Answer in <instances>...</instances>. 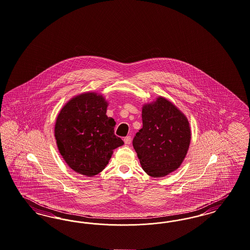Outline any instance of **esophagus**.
<instances>
[{
  "label": "esophagus",
  "mask_w": 250,
  "mask_h": 250,
  "mask_svg": "<svg viewBox=\"0 0 250 250\" xmlns=\"http://www.w3.org/2000/svg\"><path fill=\"white\" fill-rule=\"evenodd\" d=\"M124 143H125L126 145H129V144L131 143V137H130V136H126V137L124 138Z\"/></svg>",
  "instance_id": "34e87169"
}]
</instances>
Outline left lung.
<instances>
[{
    "mask_svg": "<svg viewBox=\"0 0 250 250\" xmlns=\"http://www.w3.org/2000/svg\"><path fill=\"white\" fill-rule=\"evenodd\" d=\"M143 128L132 145L143 169L151 177L171 173L183 163L191 141V129L184 113L164 97L146 104L142 110Z\"/></svg>",
    "mask_w": 250,
    "mask_h": 250,
    "instance_id": "8db88e82",
    "label": "left lung"
}]
</instances>
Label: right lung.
<instances>
[{"label": "right lung", "instance_id": "right-lung-1", "mask_svg": "<svg viewBox=\"0 0 250 250\" xmlns=\"http://www.w3.org/2000/svg\"><path fill=\"white\" fill-rule=\"evenodd\" d=\"M107 104L101 94L82 93L66 103L57 116V147L65 163L80 174L101 172L113 150L124 144L114 133V119L105 115Z\"/></svg>", "mask_w": 250, "mask_h": 250}]
</instances>
